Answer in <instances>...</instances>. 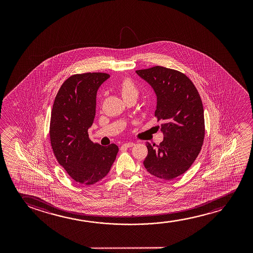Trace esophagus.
I'll list each match as a JSON object with an SVG mask.
<instances>
[{"label":"esophagus","instance_id":"34e87169","mask_svg":"<svg viewBox=\"0 0 253 253\" xmlns=\"http://www.w3.org/2000/svg\"><path fill=\"white\" fill-rule=\"evenodd\" d=\"M134 145H135V143H134V142H126V143H124V144L122 145V147H123V148H126V149H127V148H130V147H133Z\"/></svg>","mask_w":253,"mask_h":253}]
</instances>
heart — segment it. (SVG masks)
Here are the masks:
<instances>
[{
    "instance_id": "1",
    "label": "heart",
    "mask_w": 253,
    "mask_h": 253,
    "mask_svg": "<svg viewBox=\"0 0 253 253\" xmlns=\"http://www.w3.org/2000/svg\"><path fill=\"white\" fill-rule=\"evenodd\" d=\"M118 88H119L120 93H121L124 100L130 98V97L137 98L138 97V88L135 85V83L129 79H125L123 80Z\"/></svg>"
}]
</instances>
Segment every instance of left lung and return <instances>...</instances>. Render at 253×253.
Listing matches in <instances>:
<instances>
[{
    "label": "left lung",
    "instance_id": "1",
    "mask_svg": "<svg viewBox=\"0 0 253 253\" xmlns=\"http://www.w3.org/2000/svg\"><path fill=\"white\" fill-rule=\"evenodd\" d=\"M156 95L155 116L162 120L163 142H146L143 164L154 176L169 180L185 173L201 152L205 135L204 110L200 94L183 73L163 66L135 71Z\"/></svg>",
    "mask_w": 253,
    "mask_h": 253
}]
</instances>
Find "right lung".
<instances>
[{"label":"right lung","instance_id":"1","mask_svg":"<svg viewBox=\"0 0 253 253\" xmlns=\"http://www.w3.org/2000/svg\"><path fill=\"white\" fill-rule=\"evenodd\" d=\"M110 78L107 73L70 77L56 95L50 121V141L59 164L73 180L91 185L110 172L118 146L100 145L89 139L88 129L96 114L97 92Z\"/></svg>","mask_w":253,"mask_h":253}]
</instances>
